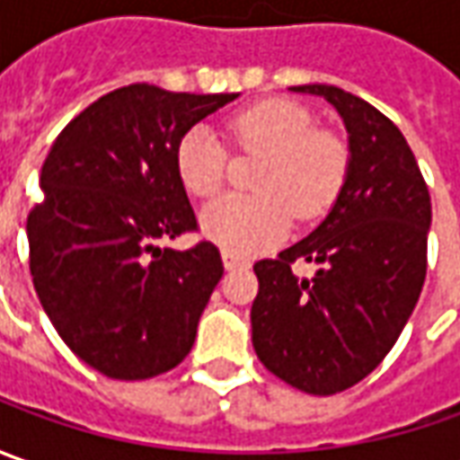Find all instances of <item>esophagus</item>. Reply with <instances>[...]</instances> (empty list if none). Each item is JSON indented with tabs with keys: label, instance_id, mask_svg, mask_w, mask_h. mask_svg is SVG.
Returning <instances> with one entry per match:
<instances>
[{
	"label": "esophagus",
	"instance_id": "obj_1",
	"mask_svg": "<svg viewBox=\"0 0 460 460\" xmlns=\"http://www.w3.org/2000/svg\"><path fill=\"white\" fill-rule=\"evenodd\" d=\"M222 263H225V269L227 271H235V269H245L251 261L248 258L238 256V253H230V251H222Z\"/></svg>",
	"mask_w": 460,
	"mask_h": 460
}]
</instances>
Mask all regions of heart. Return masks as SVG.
Listing matches in <instances>:
<instances>
[{"label":"heart","instance_id":"b5f03b06","mask_svg":"<svg viewBox=\"0 0 460 460\" xmlns=\"http://www.w3.org/2000/svg\"><path fill=\"white\" fill-rule=\"evenodd\" d=\"M225 137L240 155H263L258 194H227L202 212V230L220 248L248 256L276 245L299 222H314L343 197L350 179V146L317 128L307 107L263 99L225 119ZM179 181L194 197H215L227 179V148L207 128H191L173 151Z\"/></svg>","mask_w":460,"mask_h":460}]
</instances>
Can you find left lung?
Returning a JSON list of instances; mask_svg holds the SVG:
<instances>
[{
  "label": "left lung",
  "mask_w": 460,
  "mask_h": 460,
  "mask_svg": "<svg viewBox=\"0 0 460 460\" xmlns=\"http://www.w3.org/2000/svg\"><path fill=\"white\" fill-rule=\"evenodd\" d=\"M292 89L338 110L353 164L325 222L253 266V348L274 376L330 397L366 379L397 343L425 284L433 209L415 153L389 117L338 86ZM296 262L318 271L299 277Z\"/></svg>",
  "instance_id": "1"
}]
</instances>
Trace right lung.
I'll return each mask as SVG.
<instances>
[{"mask_svg": "<svg viewBox=\"0 0 460 460\" xmlns=\"http://www.w3.org/2000/svg\"><path fill=\"white\" fill-rule=\"evenodd\" d=\"M238 94L130 84L63 128L27 215L30 274L63 343L99 374L140 381L184 361L222 279L215 243H161L199 225L173 166L186 130Z\"/></svg>", "mask_w": 460, "mask_h": 460, "instance_id": "obj_1", "label": "right lung"}]
</instances>
